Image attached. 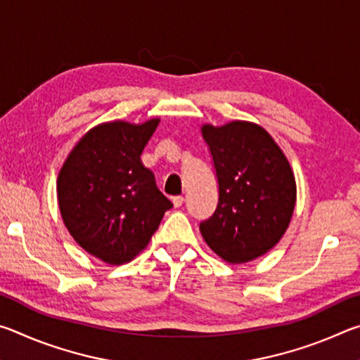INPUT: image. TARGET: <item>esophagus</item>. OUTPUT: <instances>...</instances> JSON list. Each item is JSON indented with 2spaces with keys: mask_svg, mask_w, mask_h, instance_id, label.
Masks as SVG:
<instances>
[{
  "mask_svg": "<svg viewBox=\"0 0 360 360\" xmlns=\"http://www.w3.org/2000/svg\"><path fill=\"white\" fill-rule=\"evenodd\" d=\"M182 203H184V197H182V195H176V197H173L174 208H179V206H182Z\"/></svg>",
  "mask_w": 360,
  "mask_h": 360,
  "instance_id": "1",
  "label": "esophagus"
}]
</instances>
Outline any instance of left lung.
<instances>
[{
	"mask_svg": "<svg viewBox=\"0 0 360 360\" xmlns=\"http://www.w3.org/2000/svg\"><path fill=\"white\" fill-rule=\"evenodd\" d=\"M214 165L219 200L200 222L205 241L230 264L260 257L276 245L295 206V179L273 138L251 122L203 125Z\"/></svg>",
	"mask_w": 360,
	"mask_h": 360,
	"instance_id": "obj_1",
	"label": "left lung"
}]
</instances>
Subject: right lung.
I'll list each match as a JSON object with an SVG mask.
<instances>
[{
	"label": "right lung",
	"mask_w": 360,
	"mask_h": 360,
	"mask_svg": "<svg viewBox=\"0 0 360 360\" xmlns=\"http://www.w3.org/2000/svg\"><path fill=\"white\" fill-rule=\"evenodd\" d=\"M158 122L95 127L60 169L57 192L66 229L79 246L106 264H125L141 252L173 208L139 158Z\"/></svg>",
	"instance_id": "1"
}]
</instances>
